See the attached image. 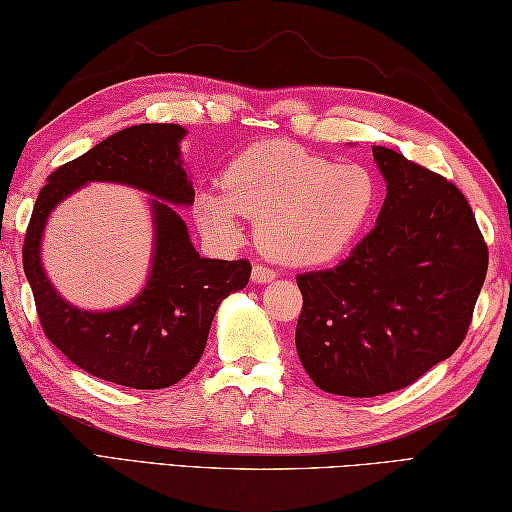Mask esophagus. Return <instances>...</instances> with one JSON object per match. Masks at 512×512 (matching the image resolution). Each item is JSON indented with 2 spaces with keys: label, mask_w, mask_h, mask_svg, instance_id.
I'll return each mask as SVG.
<instances>
[{
  "label": "esophagus",
  "mask_w": 512,
  "mask_h": 512,
  "mask_svg": "<svg viewBox=\"0 0 512 512\" xmlns=\"http://www.w3.org/2000/svg\"><path fill=\"white\" fill-rule=\"evenodd\" d=\"M274 278H276V272H274L272 267H267V265H254V269H252V281H254V283L263 285V283L274 281Z\"/></svg>",
  "instance_id": "obj_1"
}]
</instances>
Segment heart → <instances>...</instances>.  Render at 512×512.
Wrapping results in <instances>:
<instances>
[{"mask_svg": "<svg viewBox=\"0 0 512 512\" xmlns=\"http://www.w3.org/2000/svg\"><path fill=\"white\" fill-rule=\"evenodd\" d=\"M227 194L207 191L198 218L231 238L238 216L258 223V245L285 265H318L345 252L374 218L381 182L365 165H336L294 144L267 142L240 156L225 178Z\"/></svg>", "mask_w": 512, "mask_h": 512, "instance_id": "b5f03b06", "label": "heart"}]
</instances>
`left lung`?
Masks as SVG:
<instances>
[{
    "instance_id": "8db88e82",
    "label": "left lung",
    "mask_w": 512,
    "mask_h": 512,
    "mask_svg": "<svg viewBox=\"0 0 512 512\" xmlns=\"http://www.w3.org/2000/svg\"><path fill=\"white\" fill-rule=\"evenodd\" d=\"M388 196L379 223L330 269L296 276V350L318 388L397 392L464 343L488 245L466 196L439 173L374 147Z\"/></svg>"
}]
</instances>
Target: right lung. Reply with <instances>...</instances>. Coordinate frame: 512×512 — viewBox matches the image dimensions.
I'll return each mask as SVG.
<instances>
[{
	"mask_svg": "<svg viewBox=\"0 0 512 512\" xmlns=\"http://www.w3.org/2000/svg\"><path fill=\"white\" fill-rule=\"evenodd\" d=\"M178 124H136L57 167L35 200L22 260L46 339L77 368L136 390H160L196 368L211 321L223 298L243 289L252 263L200 258L173 205H191L194 187L180 165ZM91 179L124 181L161 200L157 252L148 287L131 306L113 313H82L57 297L39 263L45 218L57 201Z\"/></svg>",
	"mask_w": 512,
	"mask_h": 512,
	"instance_id": "add662e5",
	"label": "right lung"
}]
</instances>
